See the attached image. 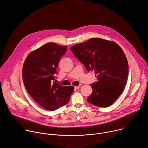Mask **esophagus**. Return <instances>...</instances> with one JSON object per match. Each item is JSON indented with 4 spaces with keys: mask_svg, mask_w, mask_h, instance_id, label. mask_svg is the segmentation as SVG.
<instances>
[{
    "mask_svg": "<svg viewBox=\"0 0 148 148\" xmlns=\"http://www.w3.org/2000/svg\"><path fill=\"white\" fill-rule=\"evenodd\" d=\"M82 86V85L81 84H79L78 86H75V89H79V88H80V87Z\"/></svg>",
    "mask_w": 148,
    "mask_h": 148,
    "instance_id": "esophagus-1",
    "label": "esophagus"
}]
</instances>
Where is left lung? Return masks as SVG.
Listing matches in <instances>:
<instances>
[{
  "mask_svg": "<svg viewBox=\"0 0 148 148\" xmlns=\"http://www.w3.org/2000/svg\"><path fill=\"white\" fill-rule=\"evenodd\" d=\"M75 56L89 71H94L97 82L89 103L101 108L110 106L122 93L128 76V62L121 47L115 42L92 38L72 46Z\"/></svg>",
  "mask_w": 148,
  "mask_h": 148,
  "instance_id": "8db88e82",
  "label": "left lung"
}]
</instances>
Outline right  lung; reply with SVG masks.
Returning <instances> with one entry per match:
<instances>
[{
	"label": "right lung",
	"instance_id": "right-lung-1",
	"mask_svg": "<svg viewBox=\"0 0 148 148\" xmlns=\"http://www.w3.org/2000/svg\"><path fill=\"white\" fill-rule=\"evenodd\" d=\"M66 51V46L48 43L29 54L23 65L26 89L48 110H55L67 104L73 92V86H61L54 82L59 62Z\"/></svg>",
	"mask_w": 148,
	"mask_h": 148
}]
</instances>
